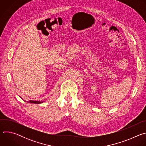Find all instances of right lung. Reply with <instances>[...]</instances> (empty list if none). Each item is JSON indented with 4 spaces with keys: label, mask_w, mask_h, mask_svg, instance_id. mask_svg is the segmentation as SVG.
I'll use <instances>...</instances> for the list:
<instances>
[{
    "label": "right lung",
    "mask_w": 146,
    "mask_h": 146,
    "mask_svg": "<svg viewBox=\"0 0 146 146\" xmlns=\"http://www.w3.org/2000/svg\"><path fill=\"white\" fill-rule=\"evenodd\" d=\"M27 102L31 103H35V104H40V103H42L43 102H39V101H33V100H29Z\"/></svg>",
    "instance_id": "add662e5"
}]
</instances>
